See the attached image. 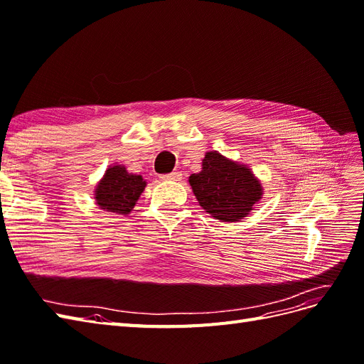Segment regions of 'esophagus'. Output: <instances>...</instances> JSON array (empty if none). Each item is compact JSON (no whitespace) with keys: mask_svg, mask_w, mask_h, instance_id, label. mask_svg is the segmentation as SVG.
<instances>
[{"mask_svg":"<svg viewBox=\"0 0 364 364\" xmlns=\"http://www.w3.org/2000/svg\"><path fill=\"white\" fill-rule=\"evenodd\" d=\"M161 179L162 181H181L182 179V173L181 171H173L170 174H162Z\"/></svg>","mask_w":364,"mask_h":364,"instance_id":"34e87169","label":"esophagus"}]
</instances>
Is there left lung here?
Segmentation results:
<instances>
[{
	"instance_id": "1",
	"label": "left lung",
	"mask_w": 364,
	"mask_h": 364,
	"mask_svg": "<svg viewBox=\"0 0 364 364\" xmlns=\"http://www.w3.org/2000/svg\"><path fill=\"white\" fill-rule=\"evenodd\" d=\"M188 182L197 202L220 222H240L262 199L261 181L246 164L209 150L202 159V170L193 173Z\"/></svg>"
}]
</instances>
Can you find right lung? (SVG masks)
I'll use <instances>...</instances> for the list:
<instances>
[{
    "label": "right lung",
    "mask_w": 364,
    "mask_h": 364,
    "mask_svg": "<svg viewBox=\"0 0 364 364\" xmlns=\"http://www.w3.org/2000/svg\"><path fill=\"white\" fill-rule=\"evenodd\" d=\"M147 182L141 174L129 173L124 165H109L94 190L95 205L103 211L127 215L136 205Z\"/></svg>",
    "instance_id": "add662e5"
}]
</instances>
